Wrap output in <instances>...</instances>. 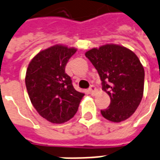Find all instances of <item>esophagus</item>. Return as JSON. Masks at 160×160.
I'll return each instance as SVG.
<instances>
[{"instance_id": "obj_1", "label": "esophagus", "mask_w": 160, "mask_h": 160, "mask_svg": "<svg viewBox=\"0 0 160 160\" xmlns=\"http://www.w3.org/2000/svg\"><path fill=\"white\" fill-rule=\"evenodd\" d=\"M89 92L92 94V95H94V94L96 93V87L93 86V85H92V86H90Z\"/></svg>"}]
</instances>
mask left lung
Returning <instances> with one entry per match:
<instances>
[{
    "mask_svg": "<svg viewBox=\"0 0 160 160\" xmlns=\"http://www.w3.org/2000/svg\"><path fill=\"white\" fill-rule=\"evenodd\" d=\"M102 80V90L110 104L101 110L102 115L112 122L124 121L139 106L144 89V68L132 51L114 44L92 48L86 52Z\"/></svg>",
    "mask_w": 160,
    "mask_h": 160,
    "instance_id": "1",
    "label": "left lung"
}]
</instances>
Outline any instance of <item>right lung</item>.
Here are the masks:
<instances>
[{"instance_id":"obj_1","label":"right lung","mask_w":160,"mask_h":160,"mask_svg":"<svg viewBox=\"0 0 160 160\" xmlns=\"http://www.w3.org/2000/svg\"><path fill=\"white\" fill-rule=\"evenodd\" d=\"M74 47L55 45L38 53L29 62L25 85L31 103L39 114L54 124H62L76 113L84 93L74 89L65 73Z\"/></svg>"}]
</instances>
